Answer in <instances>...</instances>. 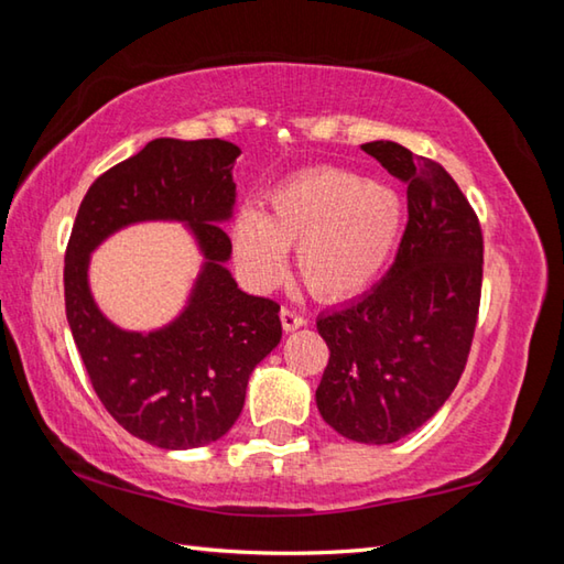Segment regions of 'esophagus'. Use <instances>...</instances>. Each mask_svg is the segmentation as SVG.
<instances>
[{"label":"esophagus","instance_id":"obj_1","mask_svg":"<svg viewBox=\"0 0 564 564\" xmlns=\"http://www.w3.org/2000/svg\"><path fill=\"white\" fill-rule=\"evenodd\" d=\"M281 323H283V330H295L303 326L305 318L301 316V313H295L293 308H281Z\"/></svg>","mask_w":564,"mask_h":564}]
</instances>
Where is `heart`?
Segmentation results:
<instances>
[{"label":"heart","instance_id":"b5f03b06","mask_svg":"<svg viewBox=\"0 0 564 564\" xmlns=\"http://www.w3.org/2000/svg\"><path fill=\"white\" fill-rule=\"evenodd\" d=\"M405 228L398 191L343 169H316L269 194L265 214L241 212L234 253L259 285L279 281L285 248L299 246V273L318 299L366 291L393 259Z\"/></svg>","mask_w":564,"mask_h":564}]
</instances>
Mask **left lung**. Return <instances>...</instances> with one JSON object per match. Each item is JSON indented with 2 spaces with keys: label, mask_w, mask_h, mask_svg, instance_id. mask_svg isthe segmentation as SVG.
<instances>
[{
  "label": "left lung",
  "mask_w": 564,
  "mask_h": 564,
  "mask_svg": "<svg viewBox=\"0 0 564 564\" xmlns=\"http://www.w3.org/2000/svg\"><path fill=\"white\" fill-rule=\"evenodd\" d=\"M360 149L408 184V226L383 281L318 316L330 358L316 405L348 441L388 445L427 423L463 376L480 308L482 231L437 161L395 141Z\"/></svg>",
  "instance_id": "obj_1"
}]
</instances>
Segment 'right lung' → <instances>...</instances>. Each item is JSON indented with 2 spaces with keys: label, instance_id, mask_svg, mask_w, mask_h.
I'll use <instances>...</instances> for the list:
<instances>
[{
  "label": "right lung",
  "instance_id": "obj_1",
  "mask_svg": "<svg viewBox=\"0 0 564 564\" xmlns=\"http://www.w3.org/2000/svg\"><path fill=\"white\" fill-rule=\"evenodd\" d=\"M221 139H154L89 186L64 256L66 321L111 417L164 451L216 443L241 415L253 368L281 343V305L248 295L226 269L234 164ZM186 223L205 256L185 311L156 332H123L88 289L93 248L131 223Z\"/></svg>",
  "mask_w": 564,
  "mask_h": 564
}]
</instances>
